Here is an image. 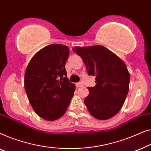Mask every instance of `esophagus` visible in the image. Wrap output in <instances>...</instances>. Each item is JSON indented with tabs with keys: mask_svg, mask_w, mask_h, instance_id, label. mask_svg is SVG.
<instances>
[{
	"mask_svg": "<svg viewBox=\"0 0 151 151\" xmlns=\"http://www.w3.org/2000/svg\"><path fill=\"white\" fill-rule=\"evenodd\" d=\"M83 86V83H76V88H80V87H82Z\"/></svg>",
	"mask_w": 151,
	"mask_h": 151,
	"instance_id": "1",
	"label": "esophagus"
}]
</instances>
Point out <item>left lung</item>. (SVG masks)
I'll list each match as a JSON object with an SVG mask.
<instances>
[{
    "mask_svg": "<svg viewBox=\"0 0 151 151\" xmlns=\"http://www.w3.org/2000/svg\"><path fill=\"white\" fill-rule=\"evenodd\" d=\"M89 75L96 76V86L88 87L84 103L93 117L107 120L122 108L127 96L130 75L124 61L103 46H75Z\"/></svg>",
    "mask_w": 151,
    "mask_h": 151,
    "instance_id": "8db88e82",
    "label": "left lung"
}]
</instances>
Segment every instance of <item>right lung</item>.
<instances>
[{
    "mask_svg": "<svg viewBox=\"0 0 151 151\" xmlns=\"http://www.w3.org/2000/svg\"><path fill=\"white\" fill-rule=\"evenodd\" d=\"M67 46L50 44L29 61L24 74V89L29 103L40 117L52 121L66 111L75 90L65 68Z\"/></svg>",
    "mask_w": 151,
    "mask_h": 151,
    "instance_id": "1",
    "label": "right lung"
}]
</instances>
